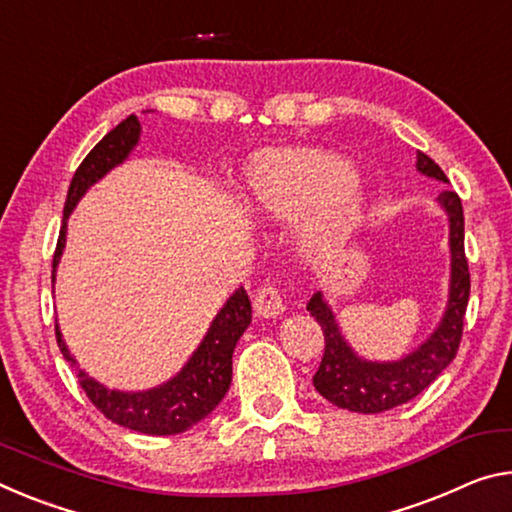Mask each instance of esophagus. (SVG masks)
<instances>
[{"mask_svg":"<svg viewBox=\"0 0 512 512\" xmlns=\"http://www.w3.org/2000/svg\"><path fill=\"white\" fill-rule=\"evenodd\" d=\"M285 310V298H282V291L278 287V282H269L262 289L257 291L255 296V312L259 316H278Z\"/></svg>","mask_w":512,"mask_h":512,"instance_id":"34e87169","label":"esophagus"}]
</instances>
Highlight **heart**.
I'll use <instances>...</instances> for the list:
<instances>
[{
  "label": "heart",
  "mask_w": 512,
  "mask_h": 512,
  "mask_svg": "<svg viewBox=\"0 0 512 512\" xmlns=\"http://www.w3.org/2000/svg\"><path fill=\"white\" fill-rule=\"evenodd\" d=\"M250 196L257 212L291 221L328 207L326 234L346 232L360 212V191L342 159L326 152L264 154L250 173Z\"/></svg>",
  "instance_id": "b5f03b06"
}]
</instances>
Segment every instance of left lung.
<instances>
[{"instance_id":"8db88e82","label":"left lung","mask_w":512,"mask_h":512,"mask_svg":"<svg viewBox=\"0 0 512 512\" xmlns=\"http://www.w3.org/2000/svg\"><path fill=\"white\" fill-rule=\"evenodd\" d=\"M417 168L428 177L449 182L444 170L424 152H417ZM440 202L451 223L449 307H446L440 328L415 353L399 362L387 364L360 360L351 351V346L344 342L335 316H332L321 294H314L307 303V310L319 321L323 339H326V351H323L319 369L314 373V387L323 399H328L337 408L360 412V415L392 410L424 392L456 358L472 280H469V264L465 255V216H462L460 196L456 191L446 189L440 193Z\"/></svg>"}]
</instances>
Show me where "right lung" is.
Instances as JSON below:
<instances>
[{
	"mask_svg": "<svg viewBox=\"0 0 512 512\" xmlns=\"http://www.w3.org/2000/svg\"><path fill=\"white\" fill-rule=\"evenodd\" d=\"M141 125L136 116L125 118L118 127H113L104 139L95 145V148L86 154L79 168L72 177L66 207H63V225L59 232V241H56L54 259H52V278L59 264V257L63 253V243H66V221L72 209H75L77 200L84 196L86 189L95 184L104 173L120 164L129 150L139 141ZM250 319H253V310H250V298L246 289H237L227 300L225 307L209 328L207 337L202 339L198 351L193 353L189 364L177 373L173 380L166 385L154 387L150 392L139 394H125L116 392V389H107L93 378H88L84 371H79V385L84 389L88 399L102 412L104 417L111 419L113 424L125 426L129 431H139L148 435H177L189 431L196 426L200 419H205L218 403L232 383V353L237 346L243 330L248 328ZM56 342L72 367H75V358L63 344L59 323H54Z\"/></svg>",
	"mask_w": 512,
	"mask_h": 512,
	"instance_id": "obj_1",
	"label": "right lung"
}]
</instances>
